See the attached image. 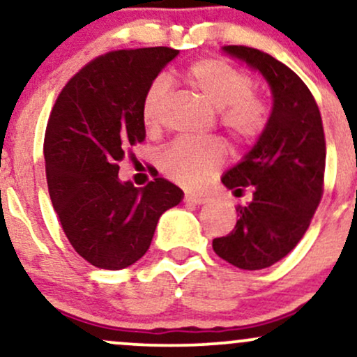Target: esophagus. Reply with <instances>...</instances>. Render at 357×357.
Segmentation results:
<instances>
[{"label":"esophagus","instance_id":"1","mask_svg":"<svg viewBox=\"0 0 357 357\" xmlns=\"http://www.w3.org/2000/svg\"><path fill=\"white\" fill-rule=\"evenodd\" d=\"M206 196H198V195H192V192H186L184 195V203H190V204H204L208 203Z\"/></svg>","mask_w":357,"mask_h":357}]
</instances>
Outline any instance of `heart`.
I'll list each match as a JSON object with an SVG mask.
<instances>
[{"mask_svg": "<svg viewBox=\"0 0 357 357\" xmlns=\"http://www.w3.org/2000/svg\"><path fill=\"white\" fill-rule=\"evenodd\" d=\"M184 84L199 99L218 109V122L236 144L248 146L264 136L270 122L267 100L253 92V79L221 59L192 61L183 72ZM171 97L166 77L151 82L142 97V121L147 129L161 126ZM225 161V146L213 139L206 142H174L161 155V169L167 178L188 188H202Z\"/></svg>", "mask_w": 357, "mask_h": 357, "instance_id": "obj_1", "label": "heart"}]
</instances>
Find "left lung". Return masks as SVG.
<instances>
[{
	"mask_svg": "<svg viewBox=\"0 0 357 357\" xmlns=\"http://www.w3.org/2000/svg\"><path fill=\"white\" fill-rule=\"evenodd\" d=\"M223 50L265 77L273 109L264 136L221 178L235 196L252 190L253 199L236 206L235 228L213 240V250L235 267L260 270L289 255L314 218L324 192L326 136L317 102L296 72L257 48Z\"/></svg>",
	"mask_w": 357,
	"mask_h": 357,
	"instance_id": "1",
	"label": "left lung"
}]
</instances>
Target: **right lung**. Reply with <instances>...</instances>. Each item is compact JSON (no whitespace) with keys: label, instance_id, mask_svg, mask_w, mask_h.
<instances>
[{"label":"right lung","instance_id":"1","mask_svg":"<svg viewBox=\"0 0 357 357\" xmlns=\"http://www.w3.org/2000/svg\"><path fill=\"white\" fill-rule=\"evenodd\" d=\"M169 47L114 50L65 84L45 130L48 192L79 255L97 268L136 264L153 241L159 216L183 199L162 178L144 188L119 181V161L146 139L142 97L166 63Z\"/></svg>","mask_w":357,"mask_h":357}]
</instances>
